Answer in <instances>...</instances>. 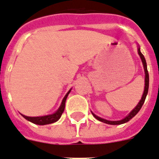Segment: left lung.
I'll list each match as a JSON object with an SVG mask.
<instances>
[{
	"instance_id": "left-lung-1",
	"label": "left lung",
	"mask_w": 159,
	"mask_h": 159,
	"mask_svg": "<svg viewBox=\"0 0 159 159\" xmlns=\"http://www.w3.org/2000/svg\"><path fill=\"white\" fill-rule=\"evenodd\" d=\"M138 54H139L140 57H141V61H142V64H143V67H144V70H145V89H144V92L143 94H142V97H141V100H140V102H138V104L136 106V107L131 112L129 113L128 115L127 116L121 120H116V121H111V120H105V119H102L101 117L97 116L96 115H94V113L92 112V115L94 116V117L95 119H97L98 120L101 121V122H103L105 124H107V125H122V124H125V123L128 122L131 120L133 117H134L138 113L140 110H141V107L143 105V103L145 102V98H146V95L148 94V90H149V73H148V70H147V65H146V61H145V57H144L143 54L141 52V51H140V48H138Z\"/></svg>"
}]
</instances>
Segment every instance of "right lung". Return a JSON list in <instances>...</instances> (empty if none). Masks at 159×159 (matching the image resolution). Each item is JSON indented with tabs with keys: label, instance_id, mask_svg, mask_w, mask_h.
Listing matches in <instances>:
<instances>
[{
	"label": "right lung",
	"instance_id": "right-lung-1",
	"mask_svg": "<svg viewBox=\"0 0 159 159\" xmlns=\"http://www.w3.org/2000/svg\"><path fill=\"white\" fill-rule=\"evenodd\" d=\"M71 90H69L67 94H65V98L62 100V102H61V106L58 108V110L56 111L55 113L52 115H48V116H36V117H30V116H24V115L21 114L24 118L29 120L30 122L33 123V124H35V125H49V124H52V123L57 122L60 118H61V115L63 113L64 110H65V101H66V98H67L68 95L70 93Z\"/></svg>",
	"mask_w": 159,
	"mask_h": 159
}]
</instances>
